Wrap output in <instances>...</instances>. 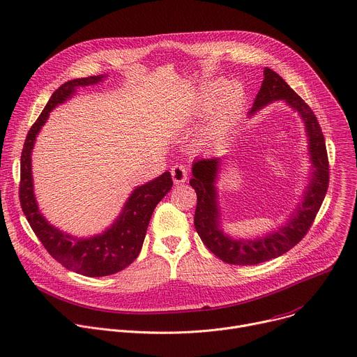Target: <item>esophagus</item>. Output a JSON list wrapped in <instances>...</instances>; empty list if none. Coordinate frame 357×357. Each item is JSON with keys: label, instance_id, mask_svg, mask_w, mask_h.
I'll use <instances>...</instances> for the list:
<instances>
[{"label": "esophagus", "instance_id": "1", "mask_svg": "<svg viewBox=\"0 0 357 357\" xmlns=\"http://www.w3.org/2000/svg\"><path fill=\"white\" fill-rule=\"evenodd\" d=\"M171 175H172V179L175 183H182L188 179V169L181 165V164H176L172 171H171Z\"/></svg>", "mask_w": 357, "mask_h": 357}]
</instances>
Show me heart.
I'll list each match as a JSON object with an SVG mask.
<instances>
[{"label": "heart", "mask_w": 357, "mask_h": 357, "mask_svg": "<svg viewBox=\"0 0 357 357\" xmlns=\"http://www.w3.org/2000/svg\"><path fill=\"white\" fill-rule=\"evenodd\" d=\"M225 88H226L225 82H215L206 91H204V93L199 96V101H198V111L201 114L208 112L212 108L213 102L216 101L218 95ZM243 100H245V95L239 86L231 85L228 89H226L223 92V95L220 96V100H219L206 128L204 129V132L201 135V141L205 144L215 141L219 137V134L223 131V128L229 123V121L241 109Z\"/></svg>", "instance_id": "obj_1"}]
</instances>
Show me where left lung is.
<instances>
[{"mask_svg":"<svg viewBox=\"0 0 357 357\" xmlns=\"http://www.w3.org/2000/svg\"><path fill=\"white\" fill-rule=\"evenodd\" d=\"M264 77L249 116H253L259 109L276 101H283L289 108L298 112L305 123V132L307 137L312 167L310 176L301 202L286 218L283 225H279L273 231L253 239L234 238L225 234L222 228V212L216 188L222 158L213 156L193 160V178L189 183L195 189L198 197L195 219H193L197 232L215 256L231 265L249 266L262 264L269 259L282 256L299 243L312 226L316 213L326 197L329 185L326 144L313 111L275 71L265 68Z\"/></svg>","mask_w":357,"mask_h":357,"instance_id":"obj_1","label":"left lung"}]
</instances>
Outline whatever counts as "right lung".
<instances>
[{"label":"right lung","instance_id":"add662e5","mask_svg":"<svg viewBox=\"0 0 357 357\" xmlns=\"http://www.w3.org/2000/svg\"><path fill=\"white\" fill-rule=\"evenodd\" d=\"M107 75L78 78L62 84L31 126L21 153L20 202L32 231L36 232L48 253L63 268L89 278L114 275L131 265L142 249L145 234L153 209L171 190V172L137 186L128 197L121 213L102 234L89 238L73 236L51 225L38 208L32 179V149L50 112L70 100L79 86L100 84Z\"/></svg>","mask_w":357,"mask_h":357}]
</instances>
